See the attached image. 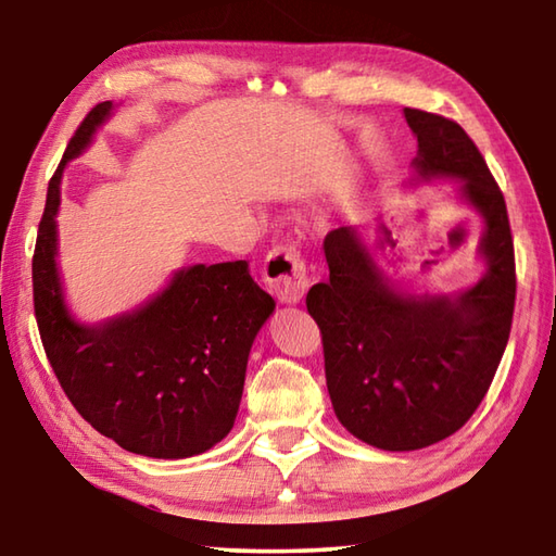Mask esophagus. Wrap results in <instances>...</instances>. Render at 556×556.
Masks as SVG:
<instances>
[{"label":"esophagus","instance_id":"obj_1","mask_svg":"<svg viewBox=\"0 0 556 556\" xmlns=\"http://www.w3.org/2000/svg\"><path fill=\"white\" fill-rule=\"evenodd\" d=\"M265 281L267 289L275 294L281 304H299L308 289L306 265L296 244L285 242L277 244L265 260Z\"/></svg>","mask_w":556,"mask_h":556}]
</instances>
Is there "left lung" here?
<instances>
[{"label":"left lung","mask_w":556,"mask_h":556,"mask_svg":"<svg viewBox=\"0 0 556 556\" xmlns=\"http://www.w3.org/2000/svg\"><path fill=\"white\" fill-rule=\"evenodd\" d=\"M414 178H458L481 213L485 275L454 296L394 289L355 228L326 235L328 281L306 294L321 328L326 384L341 425L382 451L437 444L473 417L495 378L515 312V250L503 191L464 127L404 108Z\"/></svg>","instance_id":"obj_1"}]
</instances>
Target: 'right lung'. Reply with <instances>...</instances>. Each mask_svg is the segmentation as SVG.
<instances>
[{
  "label": "right lung",
  "instance_id": "add662e5",
  "mask_svg": "<svg viewBox=\"0 0 556 556\" xmlns=\"http://www.w3.org/2000/svg\"><path fill=\"white\" fill-rule=\"evenodd\" d=\"M110 112L112 102L88 112L49 181L31 262L36 324L55 378L92 429L139 456H199L235 425L250 348L275 299L238 260L178 269L162 294L110 321H75L55 267L61 176Z\"/></svg>",
  "mask_w": 556,
  "mask_h": 556
}]
</instances>
